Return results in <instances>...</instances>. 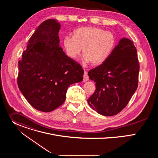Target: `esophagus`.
Returning a JSON list of instances; mask_svg holds the SVG:
<instances>
[{
	"instance_id": "obj_1",
	"label": "esophagus",
	"mask_w": 158,
	"mask_h": 158,
	"mask_svg": "<svg viewBox=\"0 0 158 158\" xmlns=\"http://www.w3.org/2000/svg\"><path fill=\"white\" fill-rule=\"evenodd\" d=\"M84 78H83V81L84 82H85L87 81L88 79H89V76L87 75V72L86 71H84Z\"/></svg>"
}]
</instances>
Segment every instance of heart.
Returning <instances> with one entry per match:
<instances>
[{
    "label": "heart",
    "instance_id": "1",
    "mask_svg": "<svg viewBox=\"0 0 158 158\" xmlns=\"http://www.w3.org/2000/svg\"><path fill=\"white\" fill-rule=\"evenodd\" d=\"M116 45V37L110 32L98 27H82L75 29L73 36H66L63 46L67 56L76 59L82 52L84 60L94 65H101L109 57Z\"/></svg>",
    "mask_w": 158,
    "mask_h": 158
}]
</instances>
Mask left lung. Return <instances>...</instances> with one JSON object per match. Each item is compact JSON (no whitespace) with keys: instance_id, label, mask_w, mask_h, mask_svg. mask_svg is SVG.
Here are the masks:
<instances>
[{"instance_id":"8db88e82","label":"left lung","mask_w":158,"mask_h":158,"mask_svg":"<svg viewBox=\"0 0 158 158\" xmlns=\"http://www.w3.org/2000/svg\"><path fill=\"white\" fill-rule=\"evenodd\" d=\"M139 64L133 42L123 38L108 59L90 70L89 79L96 82V90L87 99L98 113L114 116L128 104L138 85Z\"/></svg>"}]
</instances>
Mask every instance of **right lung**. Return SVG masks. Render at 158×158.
<instances>
[{"instance_id": "right-lung-1", "label": "right lung", "mask_w": 158, "mask_h": 158, "mask_svg": "<svg viewBox=\"0 0 158 158\" xmlns=\"http://www.w3.org/2000/svg\"><path fill=\"white\" fill-rule=\"evenodd\" d=\"M60 28L55 19L42 22L19 60L20 91L33 107L42 112L61 106L68 87L83 80L82 66L59 46Z\"/></svg>"}]
</instances>
